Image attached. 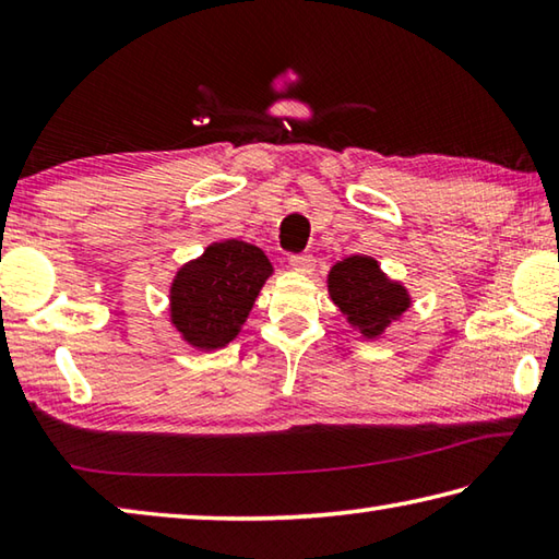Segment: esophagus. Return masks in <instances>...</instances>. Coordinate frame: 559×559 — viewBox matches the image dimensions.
I'll use <instances>...</instances> for the list:
<instances>
[{"label": "esophagus", "instance_id": "1", "mask_svg": "<svg viewBox=\"0 0 559 559\" xmlns=\"http://www.w3.org/2000/svg\"><path fill=\"white\" fill-rule=\"evenodd\" d=\"M290 269L308 276V273L316 271V259L308 257V253H298V257H290Z\"/></svg>", "mask_w": 559, "mask_h": 559}]
</instances>
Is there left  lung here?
Returning <instances> with one entry per match:
<instances>
[{
  "instance_id": "1",
  "label": "left lung",
  "mask_w": 559,
  "mask_h": 559,
  "mask_svg": "<svg viewBox=\"0 0 559 559\" xmlns=\"http://www.w3.org/2000/svg\"><path fill=\"white\" fill-rule=\"evenodd\" d=\"M330 300L362 337H382L394 320L412 306V296L400 281H392L372 257H347L328 273Z\"/></svg>"
}]
</instances>
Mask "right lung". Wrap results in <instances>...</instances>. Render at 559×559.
<instances>
[{
    "instance_id": "right-lung-1",
    "label": "right lung",
    "mask_w": 559,
    "mask_h": 559,
    "mask_svg": "<svg viewBox=\"0 0 559 559\" xmlns=\"http://www.w3.org/2000/svg\"><path fill=\"white\" fill-rule=\"evenodd\" d=\"M273 266L259 246L214 241L187 261L169 286V323L187 345L219 349L241 333Z\"/></svg>"
}]
</instances>
